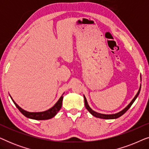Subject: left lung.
<instances>
[{"label": "left lung", "instance_id": "8db88e82", "mask_svg": "<svg viewBox=\"0 0 149 149\" xmlns=\"http://www.w3.org/2000/svg\"><path fill=\"white\" fill-rule=\"evenodd\" d=\"M140 78H141V76H140ZM140 80H141V79H140ZM140 89H141V85H140L139 90H138L137 94L135 95V97H134V99L131 101V102H130L129 104H128L127 107H126L123 110H122L121 111H120V112H119V113H117L112 114V115H104V114H101V113H97V112L93 111V110L91 109L90 107H89L88 103H87L86 97H85V95H83V97H84L85 108H86V109H87V111H88L89 113L91 114V115H92L93 116H94V117H95L100 118V119H117V118H119V117H121V115H123V114L125 113V112L127 111V110L129 109L130 107H131V106L132 105V104L134 102V101L136 100V99L137 98V97L138 96V95H139L140 91Z\"/></svg>", "mask_w": 149, "mask_h": 149}]
</instances>
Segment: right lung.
Returning <instances> with one entry per match:
<instances>
[{
  "label": "right lung",
  "instance_id": "obj_1",
  "mask_svg": "<svg viewBox=\"0 0 149 149\" xmlns=\"http://www.w3.org/2000/svg\"><path fill=\"white\" fill-rule=\"evenodd\" d=\"M64 93H63L62 96L60 97V99L58 100V101L55 104L54 107L47 110V111H45L43 112H37V113H31V112H28L25 111V110L22 109V108L19 107V106L15 102V101L12 99L11 95H10V97H11V100H13V103L15 104V107L19 109V111L21 112V113L23 114L25 117L29 118V119H35V120H46V119H52V118L54 117V116H56V114L58 113V111H60L61 108H62L63 95H64Z\"/></svg>",
  "mask_w": 149,
  "mask_h": 149
}]
</instances>
